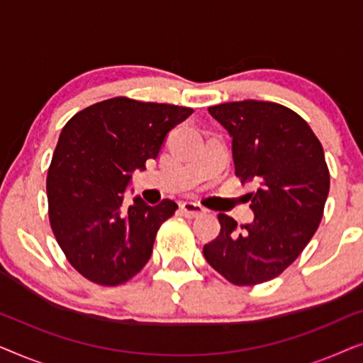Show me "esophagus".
I'll return each mask as SVG.
<instances>
[{"label": "esophagus", "instance_id": "obj_1", "mask_svg": "<svg viewBox=\"0 0 363 363\" xmlns=\"http://www.w3.org/2000/svg\"><path fill=\"white\" fill-rule=\"evenodd\" d=\"M180 210L183 215L188 218H196L205 213V208H203L200 203H195V201H183L180 205Z\"/></svg>", "mask_w": 363, "mask_h": 363}]
</instances>
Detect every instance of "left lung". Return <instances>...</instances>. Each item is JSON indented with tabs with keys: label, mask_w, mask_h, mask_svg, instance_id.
Masks as SVG:
<instances>
[{
	"label": "left lung",
	"mask_w": 363,
	"mask_h": 363,
	"mask_svg": "<svg viewBox=\"0 0 363 363\" xmlns=\"http://www.w3.org/2000/svg\"><path fill=\"white\" fill-rule=\"evenodd\" d=\"M208 112L233 138L236 177L257 190L246 195L255 221L238 230L220 213V235L203 255L233 284H261L289 267L319 228L330 186L324 150L304 118L281 104L226 102Z\"/></svg>",
	"instance_id": "obj_1"
}]
</instances>
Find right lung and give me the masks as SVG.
<instances>
[{"instance_id":"add662e5","label":"right lung","mask_w":363,"mask_h":363,"mask_svg":"<svg viewBox=\"0 0 363 363\" xmlns=\"http://www.w3.org/2000/svg\"><path fill=\"white\" fill-rule=\"evenodd\" d=\"M190 107L113 97L64 125L48 170L49 221L74 269L102 286L132 279L152 256L158 228L178 205L125 206L132 173L155 160Z\"/></svg>"}]
</instances>
